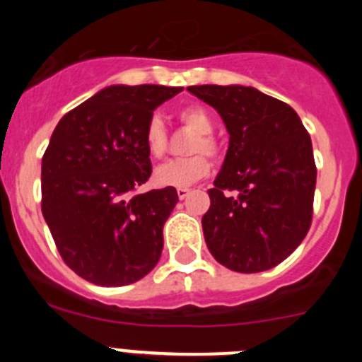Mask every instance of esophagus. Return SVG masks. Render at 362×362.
<instances>
[{"label":"esophagus","instance_id":"1","mask_svg":"<svg viewBox=\"0 0 362 362\" xmlns=\"http://www.w3.org/2000/svg\"><path fill=\"white\" fill-rule=\"evenodd\" d=\"M190 194V188H177V197L179 199H185Z\"/></svg>","mask_w":362,"mask_h":362}]
</instances>
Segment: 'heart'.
Segmentation results:
<instances>
[{
	"instance_id": "obj_1",
	"label": "heart",
	"mask_w": 362,
	"mask_h": 362,
	"mask_svg": "<svg viewBox=\"0 0 362 362\" xmlns=\"http://www.w3.org/2000/svg\"><path fill=\"white\" fill-rule=\"evenodd\" d=\"M179 121L188 127L190 130L197 132V136L192 139L190 143V158L185 159H170V161L159 165L153 170V183L158 187H168V188H187L197 183L199 179L206 177L210 172V161L204 158V152L209 156H216L217 153V141L212 137L214 130V119L209 112L203 107H185L179 110L177 114ZM145 145L150 156L159 158L165 153L166 148V132L165 124L158 116L152 117L150 123L146 124L145 130Z\"/></svg>"
}]
</instances>
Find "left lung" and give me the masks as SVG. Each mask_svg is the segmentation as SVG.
<instances>
[{
	"label": "left lung",
	"instance_id": "1",
	"mask_svg": "<svg viewBox=\"0 0 362 362\" xmlns=\"http://www.w3.org/2000/svg\"><path fill=\"white\" fill-rule=\"evenodd\" d=\"M228 132L225 163L209 190L204 241L217 263L241 274L277 267L308 233L315 161L297 112L254 86L196 85ZM235 191V197L224 192Z\"/></svg>",
	"mask_w": 362,
	"mask_h": 362
}]
</instances>
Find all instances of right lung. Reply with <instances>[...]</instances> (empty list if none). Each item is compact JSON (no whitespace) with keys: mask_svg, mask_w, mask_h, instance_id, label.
<instances>
[{"mask_svg":"<svg viewBox=\"0 0 362 362\" xmlns=\"http://www.w3.org/2000/svg\"><path fill=\"white\" fill-rule=\"evenodd\" d=\"M181 86L112 85L70 110L41 161V212L63 261L99 286L132 284L158 264L175 188L132 190L152 174L145 130Z\"/></svg>","mask_w":362,"mask_h":362,"instance_id":"1","label":"right lung"}]
</instances>
